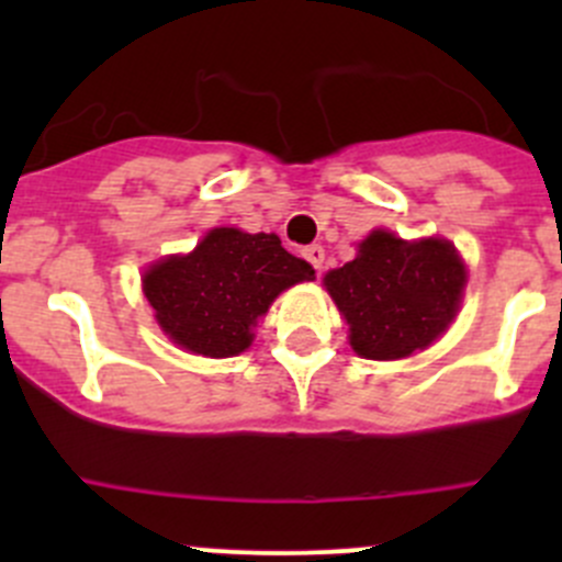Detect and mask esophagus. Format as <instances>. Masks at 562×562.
Segmentation results:
<instances>
[{
    "mask_svg": "<svg viewBox=\"0 0 562 562\" xmlns=\"http://www.w3.org/2000/svg\"><path fill=\"white\" fill-rule=\"evenodd\" d=\"M302 255H304V258L310 260V263L315 266L317 271L323 269V260H326V249H323L321 245H310V247H304V249H302Z\"/></svg>",
    "mask_w": 562,
    "mask_h": 562,
    "instance_id": "obj_1",
    "label": "esophagus"
}]
</instances>
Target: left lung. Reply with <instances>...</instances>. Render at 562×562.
<instances>
[{"instance_id": "1", "label": "left lung", "mask_w": 562, "mask_h": 562, "mask_svg": "<svg viewBox=\"0 0 562 562\" xmlns=\"http://www.w3.org/2000/svg\"><path fill=\"white\" fill-rule=\"evenodd\" d=\"M462 258L451 241H405L372 231L359 255L323 277L350 326V348L361 359H407L429 348L454 321L462 302Z\"/></svg>"}]
</instances>
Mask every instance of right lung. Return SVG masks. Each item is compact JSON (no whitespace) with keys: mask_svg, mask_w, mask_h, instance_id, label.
<instances>
[{"mask_svg":"<svg viewBox=\"0 0 562 562\" xmlns=\"http://www.w3.org/2000/svg\"><path fill=\"white\" fill-rule=\"evenodd\" d=\"M315 269L274 234L214 228L187 255H168L144 271L146 302L179 348L209 359L239 356L252 326L285 288Z\"/></svg>","mask_w":562,"mask_h":562,"instance_id":"obj_1","label":"right lung"}]
</instances>
